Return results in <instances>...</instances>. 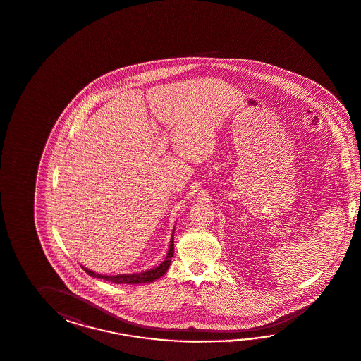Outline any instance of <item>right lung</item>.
Here are the masks:
<instances>
[{"label":"right lung","mask_w":361,"mask_h":361,"mask_svg":"<svg viewBox=\"0 0 361 361\" xmlns=\"http://www.w3.org/2000/svg\"><path fill=\"white\" fill-rule=\"evenodd\" d=\"M176 228V227H174ZM174 234V233H173ZM174 255V235H171L170 239V247H169L168 256L166 259L159 264L157 268L147 270L143 273H136V274H118V276H102V274H96L94 271H91L87 268H83L84 271L91 276V277L101 278L105 281H109L111 283H118V285H139V283H148V282H153L154 279L162 277L171 262V257Z\"/></svg>","instance_id":"obj_1"}]
</instances>
